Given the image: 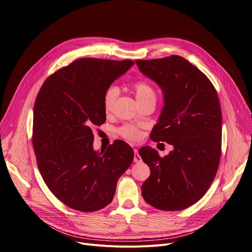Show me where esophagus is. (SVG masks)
<instances>
[{"label": "esophagus", "instance_id": "esophagus-1", "mask_svg": "<svg viewBox=\"0 0 252 252\" xmlns=\"http://www.w3.org/2000/svg\"><path fill=\"white\" fill-rule=\"evenodd\" d=\"M134 152H135L134 161H135V162H141V161H142V158H141V156H140L139 153H138V149H134Z\"/></svg>", "mask_w": 252, "mask_h": 252}]
</instances>
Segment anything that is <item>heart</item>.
Wrapping results in <instances>:
<instances>
[{"instance_id":"heart-1","label":"heart","mask_w":252,"mask_h":252,"mask_svg":"<svg viewBox=\"0 0 252 252\" xmlns=\"http://www.w3.org/2000/svg\"><path fill=\"white\" fill-rule=\"evenodd\" d=\"M134 90L136 98L138 101L146 99L149 97L155 98V92L152 89L150 85L145 82H137L134 84ZM118 96V89L114 86L109 87L107 90L105 91L104 96H103V107L106 113H109L112 111L114 103L116 101V98ZM119 134H121L124 138L129 141H139L142 137L141 131L137 129L136 127L131 126H125L122 128H119Z\"/></svg>"}]
</instances>
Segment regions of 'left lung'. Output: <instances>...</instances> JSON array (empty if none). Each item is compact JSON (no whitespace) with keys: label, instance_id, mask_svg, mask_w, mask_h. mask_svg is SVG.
Masks as SVG:
<instances>
[{"label":"left lung","instance_id":"obj_1","mask_svg":"<svg viewBox=\"0 0 252 252\" xmlns=\"http://www.w3.org/2000/svg\"><path fill=\"white\" fill-rule=\"evenodd\" d=\"M136 64L163 94L164 105L150 138L174 147L164 157L149 146L139 150L150 167L142 195L157 209L182 210L201 199L218 171L221 111L217 91L203 72L181 56Z\"/></svg>","mask_w":252,"mask_h":252}]
</instances>
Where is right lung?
<instances>
[{
    "mask_svg": "<svg viewBox=\"0 0 252 252\" xmlns=\"http://www.w3.org/2000/svg\"><path fill=\"white\" fill-rule=\"evenodd\" d=\"M133 65L131 60L78 59L50 75L36 96L32 145L39 173L72 209L92 213L108 205L134 159L133 148L122 140L94 150L92 131L106 121L105 91Z\"/></svg>",
    "mask_w": 252,
    "mask_h": 252,
    "instance_id": "1",
    "label": "right lung"
}]
</instances>
